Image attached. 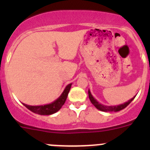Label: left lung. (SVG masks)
Listing matches in <instances>:
<instances>
[{
    "label": "left lung",
    "instance_id": "left-lung-1",
    "mask_svg": "<svg viewBox=\"0 0 150 150\" xmlns=\"http://www.w3.org/2000/svg\"><path fill=\"white\" fill-rule=\"evenodd\" d=\"M88 96H89V99H90L91 102L93 104V106H94L96 109H98V110H101V111H103V112H118V111H120V110H123V109L125 108V107H126L128 104L131 103L133 100H134V98H135V96H134V98H132L131 99H130L129 101H128V102H125V103L120 104V105L110 106V107H108V106H104V105H102V104H101L100 103H99V102H98L97 101H96V99H95L92 96L90 91H88Z\"/></svg>",
    "mask_w": 150,
    "mask_h": 150
}]
</instances>
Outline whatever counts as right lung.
Masks as SVG:
<instances>
[{
	"label": "right lung",
	"instance_id": "add662e5",
	"mask_svg": "<svg viewBox=\"0 0 150 150\" xmlns=\"http://www.w3.org/2000/svg\"><path fill=\"white\" fill-rule=\"evenodd\" d=\"M71 85L69 84L65 88L63 93H62L59 98L52 102L51 104H46V105H40V106H30L28 104H23L28 110L32 111L33 112L35 113V114L41 115H49L54 114V113L57 112V111L61 109V107L64 105L65 103V101L67 97V95L69 93V90H70Z\"/></svg>",
	"mask_w": 150,
	"mask_h": 150
}]
</instances>
